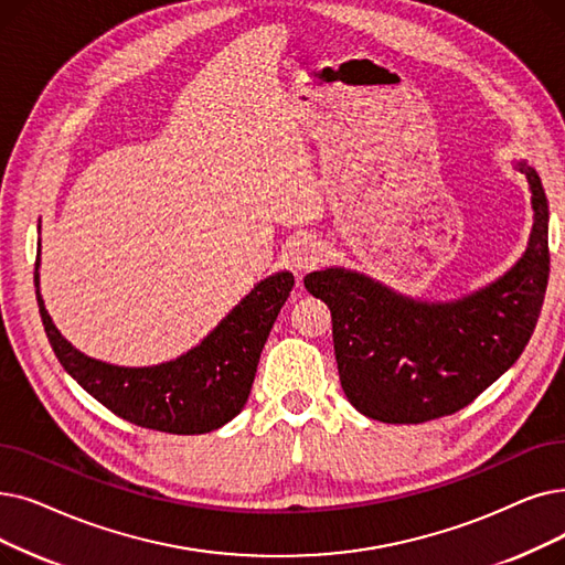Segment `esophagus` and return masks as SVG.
Returning a JSON list of instances; mask_svg holds the SVG:
<instances>
[{"mask_svg": "<svg viewBox=\"0 0 565 565\" xmlns=\"http://www.w3.org/2000/svg\"><path fill=\"white\" fill-rule=\"evenodd\" d=\"M323 258V249L313 237H298L290 242V247L286 252V260L288 265L296 269V273H307V269H313Z\"/></svg>", "mask_w": 565, "mask_h": 565, "instance_id": "34e87169", "label": "esophagus"}]
</instances>
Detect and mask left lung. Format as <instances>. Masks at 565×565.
Masks as SVG:
<instances>
[{
    "label": "left lung",
    "mask_w": 565,
    "mask_h": 565,
    "mask_svg": "<svg viewBox=\"0 0 565 565\" xmlns=\"http://www.w3.org/2000/svg\"><path fill=\"white\" fill-rule=\"evenodd\" d=\"M533 228L522 258L492 284L455 300H420L330 265L305 288L332 313L343 395L366 418L418 425L471 404L505 374L529 343L550 277V210L541 178L524 159Z\"/></svg>",
    "instance_id": "8db88e82"
}]
</instances>
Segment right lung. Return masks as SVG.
Instances as JSON below:
<instances>
[{
  "mask_svg": "<svg viewBox=\"0 0 565 565\" xmlns=\"http://www.w3.org/2000/svg\"><path fill=\"white\" fill-rule=\"evenodd\" d=\"M39 267L41 239L36 302L47 341L66 374L119 418L168 434H207L244 408L267 334L296 284L286 269L269 275L180 358L152 366H119L85 355L62 337L41 298Z\"/></svg>",
  "mask_w": 565,
  "mask_h": 565,
  "instance_id": "right-lung-1",
  "label": "right lung"
}]
</instances>
